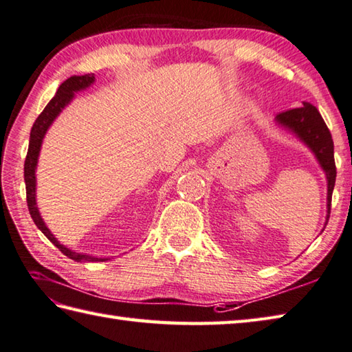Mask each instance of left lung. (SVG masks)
<instances>
[{"label": "left lung", "instance_id": "8db88e82", "mask_svg": "<svg viewBox=\"0 0 352 352\" xmlns=\"http://www.w3.org/2000/svg\"><path fill=\"white\" fill-rule=\"evenodd\" d=\"M276 122L280 126L290 129L307 146L313 151L316 158L319 160L328 182V215L327 223L331 212V197L336 183V162H334V142L331 133L323 122L318 108L311 103L305 102L304 107L288 109V111L279 113L276 116ZM325 223V226H327Z\"/></svg>", "mask_w": 352, "mask_h": 352}]
</instances>
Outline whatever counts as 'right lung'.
Listing matches in <instances>:
<instances>
[{
	"label": "right lung",
	"mask_w": 352,
	"mask_h": 352,
	"mask_svg": "<svg viewBox=\"0 0 352 352\" xmlns=\"http://www.w3.org/2000/svg\"><path fill=\"white\" fill-rule=\"evenodd\" d=\"M94 82V74L88 73L84 76H72L67 80H64L58 88L54 98L47 103L44 111L38 116V119L34 120L32 131H30V142H29V151H27V157L24 162V180H25V194H27V206H29V212L32 215V219L36 224L38 229L44 233V235L52 241V243L58 247V249L68 256L70 259L76 261V263H103L109 258H96L89 256V254H82L78 252H73L67 249L65 245H62L59 241L53 236V233L48 230V227L43 221V218L39 215V210L36 208V177H34V170H36L38 157L41 151V144H43V139L47 133V129L50 128L53 120L56 119L59 113L64 109L68 103L74 98L76 91L85 89Z\"/></svg>",
	"instance_id": "1"
}]
</instances>
